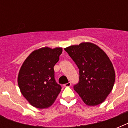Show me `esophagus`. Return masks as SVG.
I'll return each instance as SVG.
<instances>
[{"mask_svg":"<svg viewBox=\"0 0 128 128\" xmlns=\"http://www.w3.org/2000/svg\"><path fill=\"white\" fill-rule=\"evenodd\" d=\"M70 86H71V83L70 82H68V83L64 84V86H65V87H70Z\"/></svg>","mask_w":128,"mask_h":128,"instance_id":"34e87169","label":"esophagus"}]
</instances>
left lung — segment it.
Wrapping results in <instances>:
<instances>
[{
	"label": "left lung",
	"mask_w": 128,
	"mask_h": 128,
	"mask_svg": "<svg viewBox=\"0 0 128 128\" xmlns=\"http://www.w3.org/2000/svg\"><path fill=\"white\" fill-rule=\"evenodd\" d=\"M79 69V82L74 90L88 106L102 103L111 92L115 71L107 54L97 45L82 42L64 48Z\"/></svg>",
	"instance_id": "8db88e82"
}]
</instances>
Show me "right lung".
Returning <instances> with one entry per match:
<instances>
[{
  "label": "right lung",
  "instance_id": "obj_1",
  "mask_svg": "<svg viewBox=\"0 0 128 128\" xmlns=\"http://www.w3.org/2000/svg\"><path fill=\"white\" fill-rule=\"evenodd\" d=\"M62 52V48H41L33 51L21 66L18 76L19 88L34 107L48 108L61 91V86L54 78V66Z\"/></svg>",
  "mask_w": 128,
  "mask_h": 128
}]
</instances>
